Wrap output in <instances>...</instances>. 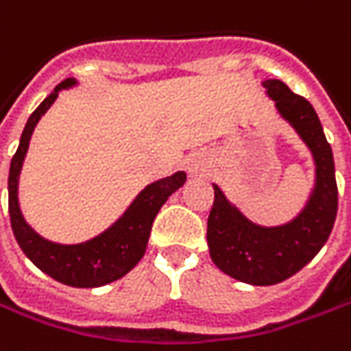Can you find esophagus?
Listing matches in <instances>:
<instances>
[{
    "mask_svg": "<svg viewBox=\"0 0 351 351\" xmlns=\"http://www.w3.org/2000/svg\"><path fill=\"white\" fill-rule=\"evenodd\" d=\"M189 171H191V173H202V171H203L202 162H197V160H195V162H191V166H189Z\"/></svg>",
    "mask_w": 351,
    "mask_h": 351,
    "instance_id": "obj_1",
    "label": "esophagus"
}]
</instances>
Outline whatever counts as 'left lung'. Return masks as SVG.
I'll return each mask as SVG.
<instances>
[{"label": "left lung", "instance_id": "1", "mask_svg": "<svg viewBox=\"0 0 351 351\" xmlns=\"http://www.w3.org/2000/svg\"><path fill=\"white\" fill-rule=\"evenodd\" d=\"M265 88L312 152L316 185L304 211L282 227L251 223L213 185L215 199L207 219L209 254L225 274L256 287L282 282L308 265L324 247L338 213L334 156L316 110L282 80H267Z\"/></svg>", "mask_w": 351, "mask_h": 351}]
</instances>
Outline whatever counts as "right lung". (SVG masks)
I'll return each instance as SVG.
<instances>
[{
  "mask_svg": "<svg viewBox=\"0 0 351 351\" xmlns=\"http://www.w3.org/2000/svg\"><path fill=\"white\" fill-rule=\"evenodd\" d=\"M71 84H75L73 79L62 80L27 120L25 130L19 140V148L11 158L9 166V221L21 251L31 258L35 267H39L45 274L62 285L77 289H95L122 278L140 263V258L146 253L152 223L156 219L160 207L167 202V197L185 184V173L178 171L169 178L148 185L110 229L86 243L57 245L37 235L27 225L19 211L17 180L29 148L31 134L35 130L39 118L49 110L55 98L59 97V90Z\"/></svg>",
  "mask_w": 351,
  "mask_h": 351,
  "instance_id": "add662e5",
  "label": "right lung"
}]
</instances>
